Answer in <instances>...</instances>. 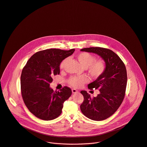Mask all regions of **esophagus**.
<instances>
[{"label":"esophagus","mask_w":147,"mask_h":147,"mask_svg":"<svg viewBox=\"0 0 147 147\" xmlns=\"http://www.w3.org/2000/svg\"><path fill=\"white\" fill-rule=\"evenodd\" d=\"M72 93H78V91L77 90H76V89H72Z\"/></svg>","instance_id":"1"}]
</instances>
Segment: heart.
I'll use <instances>...</instances> for the list:
<instances>
[{
	"instance_id": "1",
	"label": "heart",
	"mask_w": 147,
	"mask_h": 147,
	"mask_svg": "<svg viewBox=\"0 0 147 147\" xmlns=\"http://www.w3.org/2000/svg\"><path fill=\"white\" fill-rule=\"evenodd\" d=\"M77 58L80 65L84 68H86L88 73L91 77L97 78L100 77L105 71V64L102 60H95V57L88 53H81L77 56ZM67 59H63L60 65L61 69L64 67ZM88 78L85 76L80 77H72L69 80L70 85L75 88H79L88 82Z\"/></svg>"
}]
</instances>
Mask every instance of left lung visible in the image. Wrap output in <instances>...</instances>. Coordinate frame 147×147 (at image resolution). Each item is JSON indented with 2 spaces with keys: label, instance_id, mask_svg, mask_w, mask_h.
<instances>
[{
  "label": "left lung",
  "instance_id": "8db88e82",
  "mask_svg": "<svg viewBox=\"0 0 147 147\" xmlns=\"http://www.w3.org/2000/svg\"><path fill=\"white\" fill-rule=\"evenodd\" d=\"M81 51L97 54L105 63L104 73L88 85L90 90H100L97 96L92 98L86 91L81 92L84 98L80 106L82 113L92 120L102 121L113 115L124 100L127 83L126 67L120 58L109 49L96 47Z\"/></svg>",
  "mask_w": 147,
  "mask_h": 147
}]
</instances>
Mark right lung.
<instances>
[{
    "instance_id": "right-lung-1",
    "label": "right lung",
    "mask_w": 147,
    "mask_h": 147,
    "mask_svg": "<svg viewBox=\"0 0 147 147\" xmlns=\"http://www.w3.org/2000/svg\"><path fill=\"white\" fill-rule=\"evenodd\" d=\"M74 51H40L32 55L23 67L20 77L22 96L28 109L36 117L49 121L61 114L63 102L71 96V90L65 86L54 92L50 84L54 76L59 74L61 62Z\"/></svg>"
}]
</instances>
